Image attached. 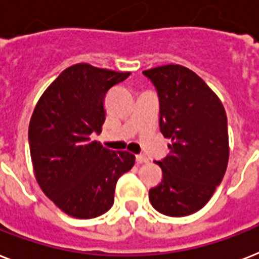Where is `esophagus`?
Instances as JSON below:
<instances>
[{
    "label": "esophagus",
    "mask_w": 259,
    "mask_h": 259,
    "mask_svg": "<svg viewBox=\"0 0 259 259\" xmlns=\"http://www.w3.org/2000/svg\"><path fill=\"white\" fill-rule=\"evenodd\" d=\"M136 159H137V162H138V163L149 162V158L145 154H137L136 155Z\"/></svg>",
    "instance_id": "34e87169"
}]
</instances>
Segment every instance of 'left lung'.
Instances as JSON below:
<instances>
[{
	"label": "left lung",
	"instance_id": "1",
	"mask_svg": "<svg viewBox=\"0 0 259 259\" xmlns=\"http://www.w3.org/2000/svg\"><path fill=\"white\" fill-rule=\"evenodd\" d=\"M159 97V130L169 138V154L155 161L162 180L149 190L157 211L185 217L207 203L229 162L228 118L218 96L182 65L148 69Z\"/></svg>",
	"mask_w": 259,
	"mask_h": 259
}]
</instances>
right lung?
Masks as SVG:
<instances>
[{
  "label": "right lung",
  "mask_w": 259,
  "mask_h": 259,
  "mask_svg": "<svg viewBox=\"0 0 259 259\" xmlns=\"http://www.w3.org/2000/svg\"><path fill=\"white\" fill-rule=\"evenodd\" d=\"M129 74L71 65L46 88L31 114L34 177L46 197L70 217L89 220L106 213L117 181L136 162L129 151L109 150L90 137L105 122L106 93Z\"/></svg>",
  "instance_id": "1"
}]
</instances>
